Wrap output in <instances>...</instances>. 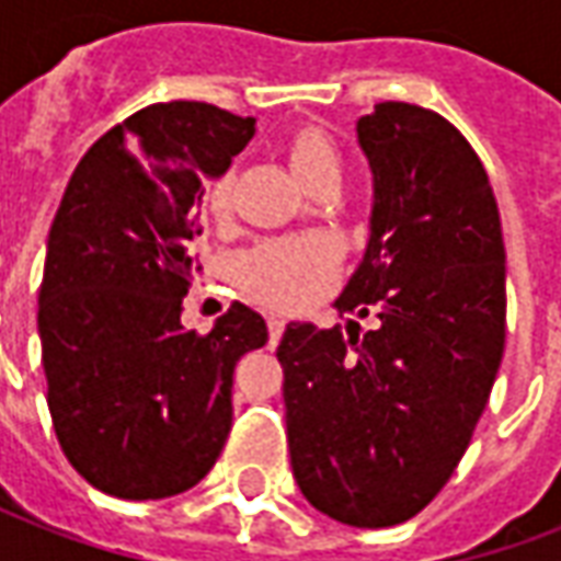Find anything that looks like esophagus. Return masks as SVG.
I'll return each instance as SVG.
<instances>
[{"label": "esophagus", "instance_id": "obj_1", "mask_svg": "<svg viewBox=\"0 0 561 561\" xmlns=\"http://www.w3.org/2000/svg\"><path fill=\"white\" fill-rule=\"evenodd\" d=\"M267 330H270V342H279L282 330H285V318L267 316Z\"/></svg>", "mask_w": 561, "mask_h": 561}]
</instances>
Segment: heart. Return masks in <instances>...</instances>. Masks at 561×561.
Segmentation results:
<instances>
[{"label": "heart", "instance_id": "heart-1", "mask_svg": "<svg viewBox=\"0 0 561 561\" xmlns=\"http://www.w3.org/2000/svg\"><path fill=\"white\" fill-rule=\"evenodd\" d=\"M288 161L306 188L318 180H340V149L328 131L309 126L288 140ZM209 213L225 216L231 209V180H216L207 195ZM336 273V249L328 237H279L249 249L240 261L245 291L273 309H297L324 291Z\"/></svg>", "mask_w": 561, "mask_h": 561}]
</instances>
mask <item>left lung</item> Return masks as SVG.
I'll list each match as a JSON object with an SVG mask.
<instances>
[{
	"label": "left lung",
	"mask_w": 561,
	"mask_h": 561,
	"mask_svg": "<svg viewBox=\"0 0 561 561\" xmlns=\"http://www.w3.org/2000/svg\"><path fill=\"white\" fill-rule=\"evenodd\" d=\"M357 140L376 201L333 306L378 328L291 321L276 357L300 493L381 529L433 502L486 409L505 352V243L490 176L445 116L381 102Z\"/></svg>",
	"instance_id": "obj_1"
}]
</instances>
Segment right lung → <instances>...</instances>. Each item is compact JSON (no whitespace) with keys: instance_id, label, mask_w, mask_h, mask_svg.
Returning a JSON list of instances; mask_svg holds the SVG:
<instances>
[{"instance_id":"right-lung-1","label":"right lung","mask_w":561,"mask_h":561,"mask_svg":"<svg viewBox=\"0 0 561 561\" xmlns=\"http://www.w3.org/2000/svg\"><path fill=\"white\" fill-rule=\"evenodd\" d=\"M252 135V116L216 104H149L95 140L68 180L47 237L38 336L56 438L102 493H185L231 433L233 366L267 342V324L231 304L197 336L180 316L204 183Z\"/></svg>"}]
</instances>
